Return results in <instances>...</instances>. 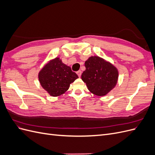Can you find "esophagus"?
Listing matches in <instances>:
<instances>
[{"label": "esophagus", "instance_id": "1", "mask_svg": "<svg viewBox=\"0 0 155 155\" xmlns=\"http://www.w3.org/2000/svg\"><path fill=\"white\" fill-rule=\"evenodd\" d=\"M77 74H78V76L80 78L81 77V70H79V71H78L77 72Z\"/></svg>", "mask_w": 155, "mask_h": 155}]
</instances>
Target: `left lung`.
Here are the masks:
<instances>
[{"label":"left lung","mask_w":155,"mask_h":155,"mask_svg":"<svg viewBox=\"0 0 155 155\" xmlns=\"http://www.w3.org/2000/svg\"><path fill=\"white\" fill-rule=\"evenodd\" d=\"M85 66L81 79L94 94L104 96L116 85L118 71L110 63L98 56H92L86 61Z\"/></svg>","instance_id":"1"}]
</instances>
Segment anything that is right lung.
I'll return each instance as SVG.
<instances>
[{
  "instance_id": "add662e5",
  "label": "right lung",
  "mask_w": 155,
  "mask_h": 155,
  "mask_svg": "<svg viewBox=\"0 0 155 155\" xmlns=\"http://www.w3.org/2000/svg\"><path fill=\"white\" fill-rule=\"evenodd\" d=\"M38 78L42 87L50 96L55 97L66 92L78 76L61 59L55 58L40 70Z\"/></svg>"
}]
</instances>
